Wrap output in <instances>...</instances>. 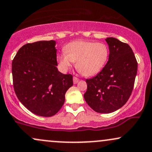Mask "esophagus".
I'll return each instance as SVG.
<instances>
[{
  "label": "esophagus",
  "mask_w": 152,
  "mask_h": 152,
  "mask_svg": "<svg viewBox=\"0 0 152 152\" xmlns=\"http://www.w3.org/2000/svg\"><path fill=\"white\" fill-rule=\"evenodd\" d=\"M73 81H74V84H76L78 81H79V78H76V76H74V78H73Z\"/></svg>",
  "instance_id": "1"
}]
</instances>
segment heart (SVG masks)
<instances>
[{
	"instance_id": "heart-1",
	"label": "heart",
	"mask_w": 152,
	"mask_h": 152,
	"mask_svg": "<svg viewBox=\"0 0 152 152\" xmlns=\"http://www.w3.org/2000/svg\"><path fill=\"white\" fill-rule=\"evenodd\" d=\"M109 48L102 42L76 40L69 43L64 53L58 56L61 70L66 71L76 62V68L85 76L98 74L104 68L109 58Z\"/></svg>"
}]
</instances>
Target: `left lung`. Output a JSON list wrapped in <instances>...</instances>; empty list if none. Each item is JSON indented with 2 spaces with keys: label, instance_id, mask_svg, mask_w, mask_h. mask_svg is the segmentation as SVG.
<instances>
[{
  "label": "left lung",
  "instance_id": "1",
  "mask_svg": "<svg viewBox=\"0 0 152 152\" xmlns=\"http://www.w3.org/2000/svg\"><path fill=\"white\" fill-rule=\"evenodd\" d=\"M109 46L108 61L96 76L86 79L84 99L97 113H110L127 103L137 73V61L127 44L114 37L105 39Z\"/></svg>",
  "mask_w": 152,
  "mask_h": 152
}]
</instances>
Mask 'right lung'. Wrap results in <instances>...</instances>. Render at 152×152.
<instances>
[{"label":"right lung","instance_id":"add662e5","mask_svg":"<svg viewBox=\"0 0 152 152\" xmlns=\"http://www.w3.org/2000/svg\"><path fill=\"white\" fill-rule=\"evenodd\" d=\"M56 42L39 41L23 45L12 63L13 87L20 103L39 116L58 112L73 76L58 71Z\"/></svg>","mask_w":152,"mask_h":152}]
</instances>
